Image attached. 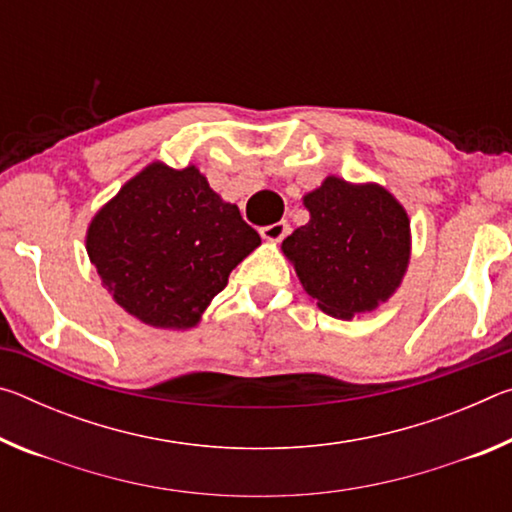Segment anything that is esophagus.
<instances>
[{
  "label": "esophagus",
  "mask_w": 512,
  "mask_h": 512,
  "mask_svg": "<svg viewBox=\"0 0 512 512\" xmlns=\"http://www.w3.org/2000/svg\"><path fill=\"white\" fill-rule=\"evenodd\" d=\"M259 235H262L266 241H282L289 235V223L277 221L271 225H264V228H259Z\"/></svg>",
  "instance_id": "obj_1"
}]
</instances>
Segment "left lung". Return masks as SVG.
Segmentation results:
<instances>
[{"label":"left lung","instance_id":"left-lung-1","mask_svg":"<svg viewBox=\"0 0 512 512\" xmlns=\"http://www.w3.org/2000/svg\"><path fill=\"white\" fill-rule=\"evenodd\" d=\"M305 207L309 223L282 250L318 307L350 320L391 298L411 257L409 216L393 194L329 176L305 196Z\"/></svg>","mask_w":512,"mask_h":512}]
</instances>
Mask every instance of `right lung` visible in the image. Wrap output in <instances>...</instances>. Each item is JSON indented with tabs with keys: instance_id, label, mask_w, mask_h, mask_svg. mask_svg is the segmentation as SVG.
<instances>
[{
	"instance_id": "obj_1",
	"label": "right lung",
	"mask_w": 512,
	"mask_h": 512,
	"mask_svg": "<svg viewBox=\"0 0 512 512\" xmlns=\"http://www.w3.org/2000/svg\"><path fill=\"white\" fill-rule=\"evenodd\" d=\"M259 244L239 207L221 201L194 164L178 171L162 162L128 180L85 239L117 305L164 329L194 327Z\"/></svg>"
}]
</instances>
